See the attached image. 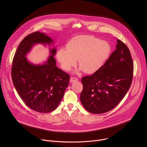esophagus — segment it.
Returning <instances> with one entry per match:
<instances>
[{
    "mask_svg": "<svg viewBox=\"0 0 147 147\" xmlns=\"http://www.w3.org/2000/svg\"><path fill=\"white\" fill-rule=\"evenodd\" d=\"M78 81V79H77V78H76V77H70V82H76V81Z\"/></svg>",
    "mask_w": 147,
    "mask_h": 147,
    "instance_id": "esophagus-1",
    "label": "esophagus"
}]
</instances>
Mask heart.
Instances as JSON below:
<instances>
[{
	"label": "heart",
	"instance_id": "b5f03b06",
	"mask_svg": "<svg viewBox=\"0 0 147 147\" xmlns=\"http://www.w3.org/2000/svg\"><path fill=\"white\" fill-rule=\"evenodd\" d=\"M66 48L59 49L56 55L61 67L69 71L78 60L79 70L87 74L100 70L112 53L111 45L108 41L92 35L76 36L69 42Z\"/></svg>",
	"mask_w": 147,
	"mask_h": 147
}]
</instances>
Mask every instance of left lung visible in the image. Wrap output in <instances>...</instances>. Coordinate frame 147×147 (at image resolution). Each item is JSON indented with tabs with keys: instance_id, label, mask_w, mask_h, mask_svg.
<instances>
[{
	"instance_id": "8db88e82",
	"label": "left lung",
	"mask_w": 147,
	"mask_h": 147,
	"mask_svg": "<svg viewBox=\"0 0 147 147\" xmlns=\"http://www.w3.org/2000/svg\"><path fill=\"white\" fill-rule=\"evenodd\" d=\"M116 49L102 67L90 76L83 77L80 100L91 113L100 114L115 108L129 91L133 76L130 52L117 39Z\"/></svg>"
}]
</instances>
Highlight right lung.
<instances>
[{
	"instance_id": "right-lung-1",
	"label": "right lung",
	"mask_w": 147,
	"mask_h": 147,
	"mask_svg": "<svg viewBox=\"0 0 147 147\" xmlns=\"http://www.w3.org/2000/svg\"><path fill=\"white\" fill-rule=\"evenodd\" d=\"M36 44L51 46L53 39L39 31L26 36L14 56L11 78L20 97L32 110L39 113L54 111L63 97L70 76L56 66V48H49L50 55L42 64L35 65L26 57Z\"/></svg>"
}]
</instances>
